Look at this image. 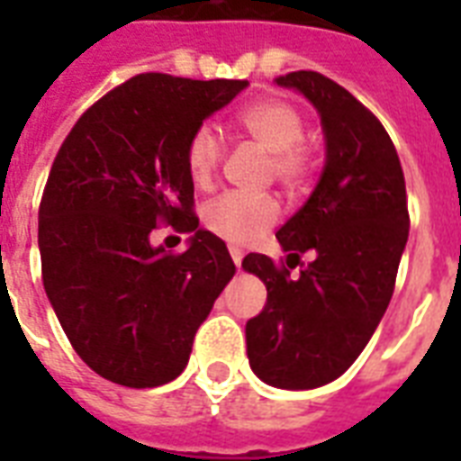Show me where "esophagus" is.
Wrapping results in <instances>:
<instances>
[{
    "label": "esophagus",
    "mask_w": 461,
    "mask_h": 461,
    "mask_svg": "<svg viewBox=\"0 0 461 461\" xmlns=\"http://www.w3.org/2000/svg\"><path fill=\"white\" fill-rule=\"evenodd\" d=\"M230 253H231V260H234V266L241 267V260H244V253L239 251V249H230Z\"/></svg>",
    "instance_id": "esophagus-1"
}]
</instances>
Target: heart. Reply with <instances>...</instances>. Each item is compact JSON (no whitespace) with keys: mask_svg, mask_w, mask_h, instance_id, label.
Masks as SVG:
<instances>
[{"mask_svg":"<svg viewBox=\"0 0 461 461\" xmlns=\"http://www.w3.org/2000/svg\"><path fill=\"white\" fill-rule=\"evenodd\" d=\"M239 126L270 153V167L282 186L299 188L313 169V155L303 143L306 119L294 104L266 97L239 112ZM222 139L215 126H198L186 143V169L198 186L210 184L222 159ZM280 217L270 195L227 194L203 208V222L212 234L231 246H244L263 237Z\"/></svg>","mask_w":461,"mask_h":461,"instance_id":"1","label":"heart"}]
</instances>
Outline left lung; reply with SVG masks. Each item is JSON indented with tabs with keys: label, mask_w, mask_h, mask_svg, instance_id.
<instances>
[{
	"label": "left lung",
	"mask_w": 461,
	"mask_h": 461,
	"mask_svg": "<svg viewBox=\"0 0 461 461\" xmlns=\"http://www.w3.org/2000/svg\"><path fill=\"white\" fill-rule=\"evenodd\" d=\"M275 83L318 112L325 165L277 231L289 267L306 251L313 263L299 277L263 253L241 263L267 289L263 311L246 322V354L266 385L313 390L357 361L385 315L409 237L407 188L393 140L349 90L315 71Z\"/></svg>",
	"instance_id": "1"
}]
</instances>
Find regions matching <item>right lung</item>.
Masks as SVG:
<instances>
[{
    "label": "right lung",
    "instance_id": "right-lung-1",
    "mask_svg": "<svg viewBox=\"0 0 461 461\" xmlns=\"http://www.w3.org/2000/svg\"><path fill=\"white\" fill-rule=\"evenodd\" d=\"M249 81L140 74L83 114L50 169L38 246L45 294L76 354L124 387H159L186 368L195 330L237 267L198 227L186 143ZM159 221L191 233L172 257Z\"/></svg>",
    "mask_w": 461,
    "mask_h": 461
}]
</instances>
